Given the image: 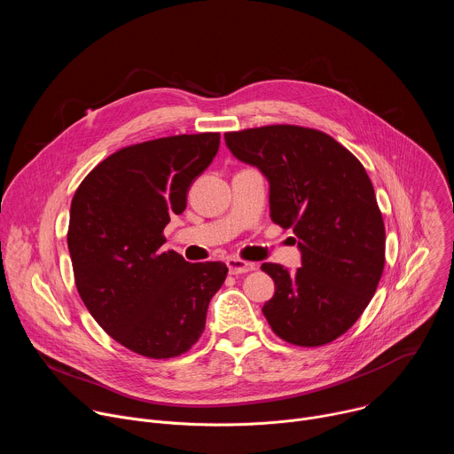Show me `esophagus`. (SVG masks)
I'll return each mask as SVG.
<instances>
[{"label": "esophagus", "instance_id": "obj_1", "mask_svg": "<svg viewBox=\"0 0 454 454\" xmlns=\"http://www.w3.org/2000/svg\"><path fill=\"white\" fill-rule=\"evenodd\" d=\"M226 266H228V270H230L231 275H244V273H249V271H254V270H256V264H254V262L242 261V258H228Z\"/></svg>", "mask_w": 454, "mask_h": 454}]
</instances>
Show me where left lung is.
Listing matches in <instances>:
<instances>
[{"mask_svg": "<svg viewBox=\"0 0 454 454\" xmlns=\"http://www.w3.org/2000/svg\"><path fill=\"white\" fill-rule=\"evenodd\" d=\"M235 158L270 179L271 219L293 228L301 268L266 262L275 294L262 312L298 347L345 334L368 307L384 270L386 231L361 161L317 129L277 123L224 133Z\"/></svg>", "mask_w": 454, "mask_h": 454, "instance_id": "8db88e82", "label": "left lung"}]
</instances>
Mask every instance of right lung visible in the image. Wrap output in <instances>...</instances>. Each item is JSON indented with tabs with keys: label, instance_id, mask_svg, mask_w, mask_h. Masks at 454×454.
Here are the masks:
<instances>
[{
	"label": "right lung",
	"instance_id": "1",
	"mask_svg": "<svg viewBox=\"0 0 454 454\" xmlns=\"http://www.w3.org/2000/svg\"><path fill=\"white\" fill-rule=\"evenodd\" d=\"M219 133L177 135L121 147L72 200L68 249L77 291L98 325L151 359L188 352L205 331L223 262L190 264L161 246L170 215L219 151Z\"/></svg>",
	"mask_w": 454,
	"mask_h": 454
}]
</instances>
